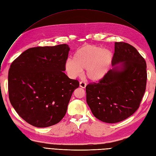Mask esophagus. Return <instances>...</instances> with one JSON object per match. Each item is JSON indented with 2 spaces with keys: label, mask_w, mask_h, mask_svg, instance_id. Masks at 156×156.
<instances>
[{
  "label": "esophagus",
  "mask_w": 156,
  "mask_h": 156,
  "mask_svg": "<svg viewBox=\"0 0 156 156\" xmlns=\"http://www.w3.org/2000/svg\"><path fill=\"white\" fill-rule=\"evenodd\" d=\"M79 86H80V87L84 88L87 86V83L85 82H84V81H81L79 83Z\"/></svg>",
  "instance_id": "34e87169"
}]
</instances>
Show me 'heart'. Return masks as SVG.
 <instances>
[{"instance_id": "heart-1", "label": "heart", "mask_w": 156, "mask_h": 156, "mask_svg": "<svg viewBox=\"0 0 156 156\" xmlns=\"http://www.w3.org/2000/svg\"><path fill=\"white\" fill-rule=\"evenodd\" d=\"M112 52L94 45H84L78 49L73 60L69 59L66 69L73 77L81 75L86 69V75L92 81H98L108 72L112 62Z\"/></svg>"}]
</instances>
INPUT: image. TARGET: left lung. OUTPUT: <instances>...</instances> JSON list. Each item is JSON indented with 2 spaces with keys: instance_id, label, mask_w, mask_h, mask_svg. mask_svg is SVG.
I'll list each match as a JSON object with an SVG mask.
<instances>
[{
  "instance_id": "1",
  "label": "left lung",
  "mask_w": 156,
  "mask_h": 156,
  "mask_svg": "<svg viewBox=\"0 0 156 156\" xmlns=\"http://www.w3.org/2000/svg\"><path fill=\"white\" fill-rule=\"evenodd\" d=\"M113 68L98 83L86 87L87 102L94 116L116 123L138 109L146 86V64L133 46L115 42Z\"/></svg>"
}]
</instances>
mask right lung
<instances>
[{
    "label": "right lung",
    "instance_id": "add662e5",
    "mask_svg": "<svg viewBox=\"0 0 156 156\" xmlns=\"http://www.w3.org/2000/svg\"><path fill=\"white\" fill-rule=\"evenodd\" d=\"M70 48L67 44L36 47L13 61L8 72L9 99L27 123L37 127L55 125L67 111L77 80L64 72Z\"/></svg>",
    "mask_w": 156,
    "mask_h": 156
}]
</instances>
